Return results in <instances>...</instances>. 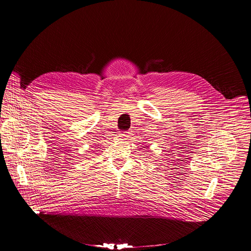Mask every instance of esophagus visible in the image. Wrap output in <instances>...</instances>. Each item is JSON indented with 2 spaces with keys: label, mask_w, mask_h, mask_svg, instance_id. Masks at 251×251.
Here are the masks:
<instances>
[{
  "label": "esophagus",
  "mask_w": 251,
  "mask_h": 251,
  "mask_svg": "<svg viewBox=\"0 0 251 251\" xmlns=\"http://www.w3.org/2000/svg\"><path fill=\"white\" fill-rule=\"evenodd\" d=\"M120 137H121V138H123V139H127V138L129 137V132H127V131H123V132H121Z\"/></svg>",
  "instance_id": "obj_1"
}]
</instances>
